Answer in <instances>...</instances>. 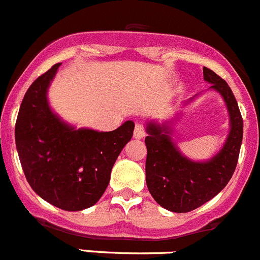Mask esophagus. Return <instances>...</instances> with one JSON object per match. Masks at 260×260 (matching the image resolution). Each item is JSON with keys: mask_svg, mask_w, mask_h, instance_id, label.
Here are the masks:
<instances>
[{"mask_svg": "<svg viewBox=\"0 0 260 260\" xmlns=\"http://www.w3.org/2000/svg\"><path fill=\"white\" fill-rule=\"evenodd\" d=\"M145 137V130L143 127V125L140 123H137L134 128V138L135 139H143Z\"/></svg>", "mask_w": 260, "mask_h": 260, "instance_id": "obj_1", "label": "esophagus"}]
</instances>
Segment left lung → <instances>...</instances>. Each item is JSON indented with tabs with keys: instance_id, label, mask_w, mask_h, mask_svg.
Returning a JSON list of instances; mask_svg holds the SVG:
<instances>
[{
	"instance_id": "obj_1",
	"label": "left lung",
	"mask_w": 260,
	"mask_h": 260,
	"mask_svg": "<svg viewBox=\"0 0 260 260\" xmlns=\"http://www.w3.org/2000/svg\"><path fill=\"white\" fill-rule=\"evenodd\" d=\"M208 90L218 93L229 113V134L221 149L209 159L194 160L185 155L174 140V126L182 110L202 93L182 103L181 110L167 120L145 122L147 162L145 180L150 195L165 209L175 213L194 211L213 199L231 180L243 142V117L229 84L211 69L203 68Z\"/></svg>"
}]
</instances>
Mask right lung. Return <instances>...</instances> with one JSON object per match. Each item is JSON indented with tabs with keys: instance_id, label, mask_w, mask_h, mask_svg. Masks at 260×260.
Returning <instances> with one entry per match:
<instances>
[{
	"instance_id": "obj_1",
	"label": "right lung",
	"mask_w": 260,
	"mask_h": 260,
	"mask_svg": "<svg viewBox=\"0 0 260 260\" xmlns=\"http://www.w3.org/2000/svg\"><path fill=\"white\" fill-rule=\"evenodd\" d=\"M60 66H52L26 90L17 115L15 142L31 189L52 206L76 212L101 199L135 125L127 120L113 132H98L62 120L48 100Z\"/></svg>"
}]
</instances>
